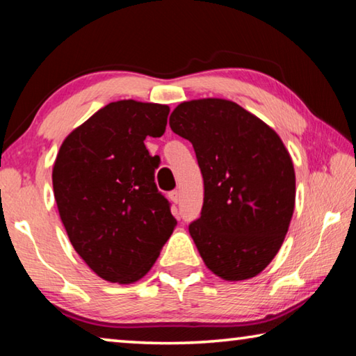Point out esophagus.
Masks as SVG:
<instances>
[{
	"label": "esophagus",
	"instance_id": "34e87169",
	"mask_svg": "<svg viewBox=\"0 0 356 356\" xmlns=\"http://www.w3.org/2000/svg\"><path fill=\"white\" fill-rule=\"evenodd\" d=\"M170 200H171L174 204H177V202L180 201V193H179L177 190L171 191V193H170Z\"/></svg>",
	"mask_w": 356,
	"mask_h": 356
}]
</instances>
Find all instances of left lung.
Returning a JSON list of instances; mask_svg holds the SVG:
<instances>
[{
    "mask_svg": "<svg viewBox=\"0 0 356 356\" xmlns=\"http://www.w3.org/2000/svg\"><path fill=\"white\" fill-rule=\"evenodd\" d=\"M170 127L193 144L202 172L201 216L188 231L204 264L221 280L254 278L280 251L293 215L295 171L284 143L225 99L184 102Z\"/></svg>",
    "mask_w": 356,
    "mask_h": 356,
    "instance_id": "8db88e82",
    "label": "left lung"
}]
</instances>
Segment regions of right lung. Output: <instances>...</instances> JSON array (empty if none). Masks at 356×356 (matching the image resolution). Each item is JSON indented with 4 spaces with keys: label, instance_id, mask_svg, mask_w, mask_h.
Returning a JSON list of instances; mask_svg holds the SVG:
<instances>
[{
    "label": "right lung",
    "instance_id": "add662e5",
    "mask_svg": "<svg viewBox=\"0 0 356 356\" xmlns=\"http://www.w3.org/2000/svg\"><path fill=\"white\" fill-rule=\"evenodd\" d=\"M170 106L111 102L63 141L53 165L59 216L95 275L131 284L146 275L177 221L154 182L159 156L144 146L165 134Z\"/></svg>",
    "mask_w": 356,
    "mask_h": 356
}]
</instances>
